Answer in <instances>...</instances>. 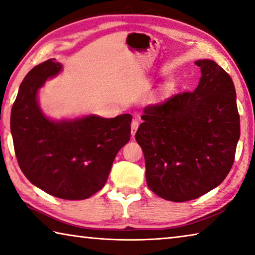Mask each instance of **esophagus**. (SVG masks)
<instances>
[{
  "instance_id": "esophagus-1",
  "label": "esophagus",
  "mask_w": 255,
  "mask_h": 255,
  "mask_svg": "<svg viewBox=\"0 0 255 255\" xmlns=\"http://www.w3.org/2000/svg\"><path fill=\"white\" fill-rule=\"evenodd\" d=\"M138 126H139V122H138V119H133L131 122V135L132 136L135 135Z\"/></svg>"
}]
</instances>
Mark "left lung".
I'll list each match as a JSON object with an SVG mask.
<instances>
[{"label":"left lung","mask_w":255,"mask_h":255,"mask_svg":"<svg viewBox=\"0 0 255 255\" xmlns=\"http://www.w3.org/2000/svg\"><path fill=\"white\" fill-rule=\"evenodd\" d=\"M201 79L184 91L144 108L135 135L143 149L148 188L182 202L221 184L233 166L240 115L231 76L214 60L195 63Z\"/></svg>","instance_id":"left-lung-1"}]
</instances>
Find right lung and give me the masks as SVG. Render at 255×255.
<instances>
[{"mask_svg": "<svg viewBox=\"0 0 255 255\" xmlns=\"http://www.w3.org/2000/svg\"><path fill=\"white\" fill-rule=\"evenodd\" d=\"M55 58L30 71L11 111V133L19 166L30 182L49 195L81 200L101 190L119 149L130 138V115L89 116L55 123L38 107L37 91L60 71Z\"/></svg>", "mask_w": 255, "mask_h": 255, "instance_id": "add662e5", "label": "right lung"}]
</instances>
